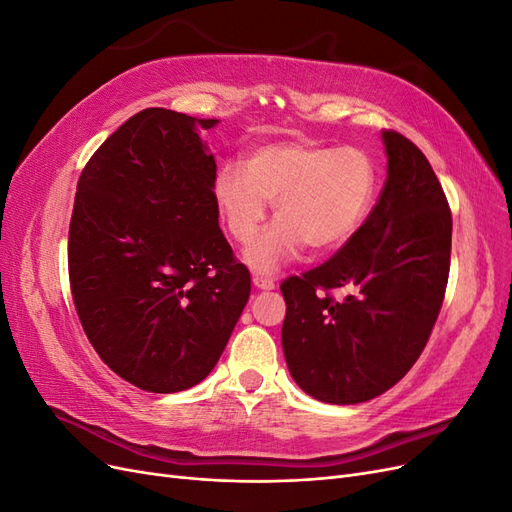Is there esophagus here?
Returning a JSON list of instances; mask_svg holds the SVG:
<instances>
[{"instance_id":"esophagus-1","label":"esophagus","mask_w":512,"mask_h":512,"mask_svg":"<svg viewBox=\"0 0 512 512\" xmlns=\"http://www.w3.org/2000/svg\"><path fill=\"white\" fill-rule=\"evenodd\" d=\"M254 286L260 290H273L275 288V280L269 275H254Z\"/></svg>"}]
</instances>
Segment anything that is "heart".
Segmentation results:
<instances>
[{
	"label": "heart",
	"instance_id": "obj_1",
	"mask_svg": "<svg viewBox=\"0 0 512 512\" xmlns=\"http://www.w3.org/2000/svg\"><path fill=\"white\" fill-rule=\"evenodd\" d=\"M228 235L252 243L273 200L277 222L245 260L258 271L277 269L303 250L331 252L361 228L376 194L374 162L361 149L277 141L252 151L247 164L226 162L213 185Z\"/></svg>",
	"mask_w": 512,
	"mask_h": 512
}]
</instances>
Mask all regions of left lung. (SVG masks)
Listing matches in <instances>:
<instances>
[{"label":"left lung","instance_id":"obj_1","mask_svg":"<svg viewBox=\"0 0 512 512\" xmlns=\"http://www.w3.org/2000/svg\"><path fill=\"white\" fill-rule=\"evenodd\" d=\"M389 177L367 220L324 265L290 275L282 346L301 389L327 404L389 391L421 356L444 301L453 218L425 153L384 130ZM349 294L335 300L332 290Z\"/></svg>","mask_w":512,"mask_h":512}]
</instances>
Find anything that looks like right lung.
<instances>
[{
	"mask_svg": "<svg viewBox=\"0 0 512 512\" xmlns=\"http://www.w3.org/2000/svg\"><path fill=\"white\" fill-rule=\"evenodd\" d=\"M215 123L145 108L106 138L76 185V314L100 359L149 393L205 380L250 299V271L218 224V166L198 136Z\"/></svg>",
	"mask_w": 512,
	"mask_h": 512,
	"instance_id": "add662e5",
	"label": "right lung"
}]
</instances>
